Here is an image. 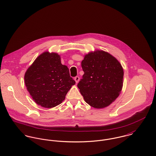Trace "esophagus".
<instances>
[{"label":"esophagus","instance_id":"1","mask_svg":"<svg viewBox=\"0 0 156 156\" xmlns=\"http://www.w3.org/2000/svg\"><path fill=\"white\" fill-rule=\"evenodd\" d=\"M79 80H80V78H79V76H76V77H74V80L76 81V83H77L79 82Z\"/></svg>","mask_w":156,"mask_h":156}]
</instances>
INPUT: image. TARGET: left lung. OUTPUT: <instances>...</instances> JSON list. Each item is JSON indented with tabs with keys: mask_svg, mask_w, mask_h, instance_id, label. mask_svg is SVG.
<instances>
[{
	"mask_svg": "<svg viewBox=\"0 0 156 156\" xmlns=\"http://www.w3.org/2000/svg\"><path fill=\"white\" fill-rule=\"evenodd\" d=\"M81 64L84 74L77 87L85 101L97 109L109 106L122 88L124 71L121 64L103 50L89 52Z\"/></svg>",
	"mask_w": 156,
	"mask_h": 156,
	"instance_id": "1",
	"label": "left lung"
}]
</instances>
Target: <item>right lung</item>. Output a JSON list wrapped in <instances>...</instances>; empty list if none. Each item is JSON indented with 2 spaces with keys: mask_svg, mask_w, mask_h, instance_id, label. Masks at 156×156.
<instances>
[{
  "mask_svg": "<svg viewBox=\"0 0 156 156\" xmlns=\"http://www.w3.org/2000/svg\"><path fill=\"white\" fill-rule=\"evenodd\" d=\"M24 83L34 101L45 108L61 104L76 82L60 56L48 51L41 54L24 74Z\"/></svg>",
  "mask_w": 156,
  "mask_h": 156,
  "instance_id": "add662e5",
  "label": "right lung"
}]
</instances>
